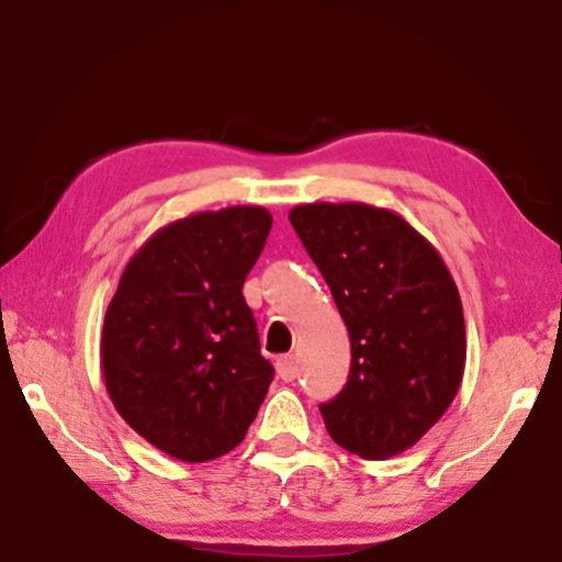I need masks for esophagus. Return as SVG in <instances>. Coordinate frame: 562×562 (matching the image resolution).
Segmentation results:
<instances>
[{
    "instance_id": "obj_1",
    "label": "esophagus",
    "mask_w": 562,
    "mask_h": 562,
    "mask_svg": "<svg viewBox=\"0 0 562 562\" xmlns=\"http://www.w3.org/2000/svg\"><path fill=\"white\" fill-rule=\"evenodd\" d=\"M278 375L282 381H294L300 375V363H297V359H294L292 353H288V356H280L278 359Z\"/></svg>"
}]
</instances>
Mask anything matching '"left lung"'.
Masks as SVG:
<instances>
[{"instance_id": "obj_1", "label": "left lung", "mask_w": 562, "mask_h": 562, "mask_svg": "<svg viewBox=\"0 0 562 562\" xmlns=\"http://www.w3.org/2000/svg\"><path fill=\"white\" fill-rule=\"evenodd\" d=\"M351 339L341 393L322 403L331 440L363 459L413 447L462 383L467 341L457 284L411 223L369 203L290 211Z\"/></svg>"}]
</instances>
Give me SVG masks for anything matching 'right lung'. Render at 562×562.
<instances>
[{
	"label": "right lung",
	"mask_w": 562,
	"mask_h": 562,
	"mask_svg": "<svg viewBox=\"0 0 562 562\" xmlns=\"http://www.w3.org/2000/svg\"><path fill=\"white\" fill-rule=\"evenodd\" d=\"M272 228L262 206L193 213L159 228L122 272L100 356L112 405L181 462L246 437L274 369L243 297Z\"/></svg>",
	"instance_id": "add662e5"
}]
</instances>
